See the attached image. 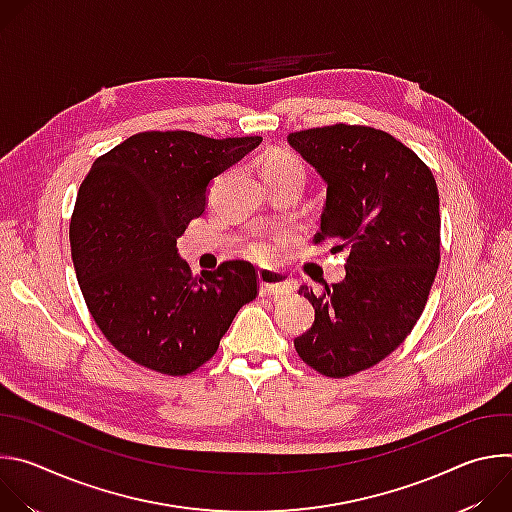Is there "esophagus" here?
Here are the masks:
<instances>
[{"label":"esophagus","mask_w":512,"mask_h":512,"mask_svg":"<svg viewBox=\"0 0 512 512\" xmlns=\"http://www.w3.org/2000/svg\"><path fill=\"white\" fill-rule=\"evenodd\" d=\"M259 287L261 294L265 296H283L289 294V291L296 289V281L289 279L285 273L275 271V269H259Z\"/></svg>","instance_id":"1"}]
</instances>
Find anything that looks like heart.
<instances>
[{
  "label": "heart",
  "instance_id": "b5f03b06",
  "mask_svg": "<svg viewBox=\"0 0 512 512\" xmlns=\"http://www.w3.org/2000/svg\"><path fill=\"white\" fill-rule=\"evenodd\" d=\"M261 168H263L265 178H279V176H302L304 178L306 176V168H304L302 160L285 150L269 152L263 158ZM249 255L259 261H267L273 257V247L267 241H257L249 247Z\"/></svg>",
  "mask_w": 512,
  "mask_h": 512
}]
</instances>
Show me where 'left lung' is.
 <instances>
[{
	"instance_id": "obj_1",
	"label": "left lung",
	"mask_w": 512,
	"mask_h": 512,
	"mask_svg": "<svg viewBox=\"0 0 512 512\" xmlns=\"http://www.w3.org/2000/svg\"><path fill=\"white\" fill-rule=\"evenodd\" d=\"M326 182L316 243L350 247L346 277L300 287L316 310L300 358L342 379L389 356L419 320L440 265V194L431 170L387 131L328 125L287 135Z\"/></svg>"
}]
</instances>
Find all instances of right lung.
Segmentation results:
<instances>
[{"mask_svg":"<svg viewBox=\"0 0 512 512\" xmlns=\"http://www.w3.org/2000/svg\"><path fill=\"white\" fill-rule=\"evenodd\" d=\"M261 143L192 131H143L95 160L70 218V251L87 308L129 360L188 375L216 352L257 273L225 261L192 275L176 241L206 206L208 184Z\"/></svg>","mask_w":512,"mask_h":512,"instance_id":"1","label":"right lung"}]
</instances>
